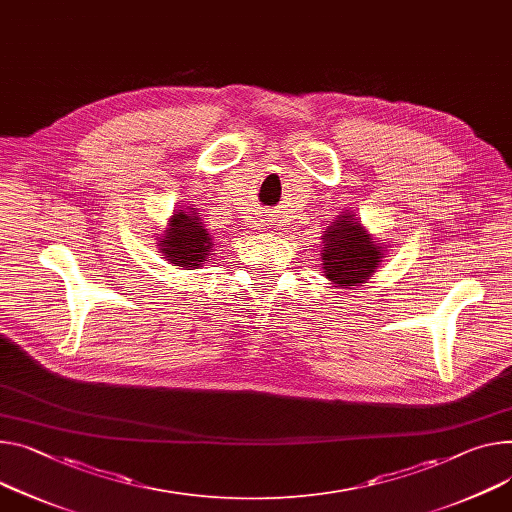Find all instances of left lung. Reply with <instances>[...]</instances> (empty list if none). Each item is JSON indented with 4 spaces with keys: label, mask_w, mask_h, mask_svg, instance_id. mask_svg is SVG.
<instances>
[{
    "label": "left lung",
    "mask_w": 512,
    "mask_h": 512,
    "mask_svg": "<svg viewBox=\"0 0 512 512\" xmlns=\"http://www.w3.org/2000/svg\"><path fill=\"white\" fill-rule=\"evenodd\" d=\"M322 240L326 277L344 289L367 281L383 256L381 246L371 240L359 221H352V215H340Z\"/></svg>",
    "instance_id": "1"
}]
</instances>
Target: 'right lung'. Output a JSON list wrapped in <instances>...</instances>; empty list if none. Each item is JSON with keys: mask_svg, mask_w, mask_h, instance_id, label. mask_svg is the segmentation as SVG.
<instances>
[{"mask_svg": "<svg viewBox=\"0 0 512 512\" xmlns=\"http://www.w3.org/2000/svg\"><path fill=\"white\" fill-rule=\"evenodd\" d=\"M211 248V235L194 211H176L170 227L160 238V250L164 252L166 260L186 270L201 266L209 258Z\"/></svg>", "mask_w": 512, "mask_h": 512, "instance_id": "add662e5", "label": "right lung"}]
</instances>
